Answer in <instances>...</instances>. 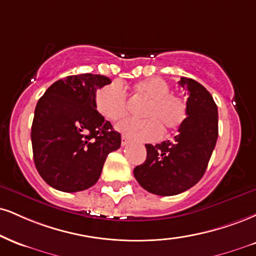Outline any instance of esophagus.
<instances>
[{"mask_svg":"<svg viewBox=\"0 0 256 256\" xmlns=\"http://www.w3.org/2000/svg\"><path fill=\"white\" fill-rule=\"evenodd\" d=\"M128 138L126 137V136H122V146H128Z\"/></svg>","mask_w":256,"mask_h":256,"instance_id":"esophagus-1","label":"esophagus"}]
</instances>
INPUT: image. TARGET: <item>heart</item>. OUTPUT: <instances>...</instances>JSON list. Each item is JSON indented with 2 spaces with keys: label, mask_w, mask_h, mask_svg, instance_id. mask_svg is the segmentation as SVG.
<instances>
[{
  "label": "heart",
  "mask_w": 256,
  "mask_h": 256,
  "mask_svg": "<svg viewBox=\"0 0 256 256\" xmlns=\"http://www.w3.org/2000/svg\"><path fill=\"white\" fill-rule=\"evenodd\" d=\"M140 94L150 98L144 116L146 119H126L118 124V131L140 142H154L161 138L163 128L176 130L187 118V104L184 98L172 94L170 86L161 78L143 80L136 84ZM96 107L104 118L118 122L128 114V92L122 83L113 82L96 95Z\"/></svg>",
  "instance_id": "1"
}]
</instances>
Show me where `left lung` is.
I'll list each match as a JSON object with an SVG mask.
<instances>
[{"label":"left lung","instance_id":"obj_1","mask_svg":"<svg viewBox=\"0 0 256 256\" xmlns=\"http://www.w3.org/2000/svg\"><path fill=\"white\" fill-rule=\"evenodd\" d=\"M178 84L188 95L186 120L174 140L146 144V160L134 169L144 190L163 196L180 194L198 182L218 137V110L212 95L192 78H181Z\"/></svg>","mask_w":256,"mask_h":256}]
</instances>
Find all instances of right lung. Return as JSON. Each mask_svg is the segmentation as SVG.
<instances>
[{
  "label": "right lung",
  "instance_id": "1",
  "mask_svg": "<svg viewBox=\"0 0 256 256\" xmlns=\"http://www.w3.org/2000/svg\"><path fill=\"white\" fill-rule=\"evenodd\" d=\"M110 83L94 74L66 76L39 98L30 131L33 158L54 188L72 193L92 187L107 155L120 148V134L96 110V90Z\"/></svg>",
  "mask_w": 256,
  "mask_h": 256
}]
</instances>
